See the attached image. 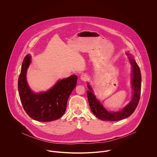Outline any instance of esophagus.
I'll return each mask as SVG.
<instances>
[{
  "label": "esophagus",
  "instance_id": "34e87169",
  "mask_svg": "<svg viewBox=\"0 0 157 157\" xmlns=\"http://www.w3.org/2000/svg\"><path fill=\"white\" fill-rule=\"evenodd\" d=\"M88 75H87V74H82V75H81V77H80L81 80H83V81H84V82L86 81V80H88Z\"/></svg>",
  "mask_w": 157,
  "mask_h": 157
}]
</instances>
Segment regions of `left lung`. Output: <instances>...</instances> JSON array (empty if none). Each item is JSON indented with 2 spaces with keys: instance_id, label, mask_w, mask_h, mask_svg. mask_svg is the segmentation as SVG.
<instances>
[{
  "instance_id": "obj_1",
  "label": "left lung",
  "mask_w": 157,
  "mask_h": 157,
  "mask_svg": "<svg viewBox=\"0 0 157 157\" xmlns=\"http://www.w3.org/2000/svg\"><path fill=\"white\" fill-rule=\"evenodd\" d=\"M130 63L132 67V88L133 97L131 101L121 111L116 112H108L97 100L92 93V90L90 85L88 88L90 90L87 91L88 102L90 107V110L99 119L103 121H119L129 117L134 112L138 106L140 94L141 85V75L140 67L132 58L129 57Z\"/></svg>"
}]
</instances>
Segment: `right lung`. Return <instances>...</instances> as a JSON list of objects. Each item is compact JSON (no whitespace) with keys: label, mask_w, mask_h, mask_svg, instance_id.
Segmentation results:
<instances>
[{"label":"right lung","mask_w":157,"mask_h":157,"mask_svg":"<svg viewBox=\"0 0 157 157\" xmlns=\"http://www.w3.org/2000/svg\"><path fill=\"white\" fill-rule=\"evenodd\" d=\"M31 57L26 56L23 62L18 80V90L23 108L33 119L51 121L60 118L67 109V99L77 85V76L71 75L59 81L44 93L34 94L29 88L26 80V69Z\"/></svg>","instance_id":"add662e5"}]
</instances>
